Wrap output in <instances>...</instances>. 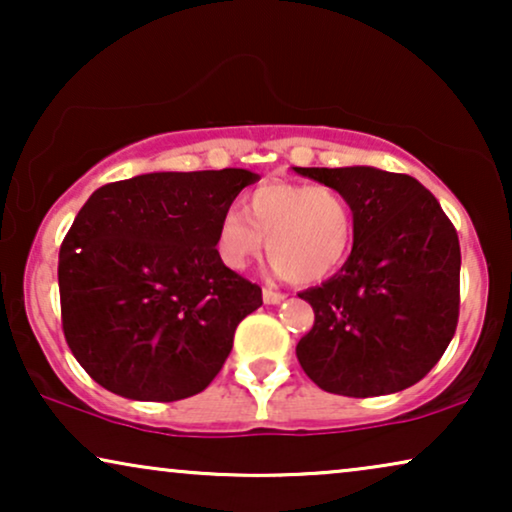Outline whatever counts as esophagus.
Instances as JSON below:
<instances>
[{
	"instance_id": "esophagus-1",
	"label": "esophagus",
	"mask_w": 512,
	"mask_h": 512,
	"mask_svg": "<svg viewBox=\"0 0 512 512\" xmlns=\"http://www.w3.org/2000/svg\"><path fill=\"white\" fill-rule=\"evenodd\" d=\"M286 296L282 291H277V289H272V286H265L263 289V303H268V305H277V303H282Z\"/></svg>"
}]
</instances>
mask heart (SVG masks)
<instances>
[{
    "instance_id": "heart-1",
    "label": "heart",
    "mask_w": 512,
    "mask_h": 512,
    "mask_svg": "<svg viewBox=\"0 0 512 512\" xmlns=\"http://www.w3.org/2000/svg\"><path fill=\"white\" fill-rule=\"evenodd\" d=\"M354 242V207L340 188L305 181H265L244 195L242 214L223 212L214 251L242 272L268 247L279 275L298 284L331 277Z\"/></svg>"
}]
</instances>
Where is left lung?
<instances>
[{"label": "left lung", "instance_id": "1", "mask_svg": "<svg viewBox=\"0 0 512 512\" xmlns=\"http://www.w3.org/2000/svg\"><path fill=\"white\" fill-rule=\"evenodd\" d=\"M354 207V247L338 275L298 293L314 326L296 354L324 391L368 398L417 384L459 321L461 251L440 202L408 174L300 167Z\"/></svg>", "mask_w": 512, "mask_h": 512}]
</instances>
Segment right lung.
Returning a JSON list of instances; mask_svg holds the SVG:
<instances>
[{"mask_svg":"<svg viewBox=\"0 0 512 512\" xmlns=\"http://www.w3.org/2000/svg\"><path fill=\"white\" fill-rule=\"evenodd\" d=\"M249 170L153 172L90 195L60 247L65 340L104 389L170 403L200 394L263 305L261 286L228 270L216 226Z\"/></svg>","mask_w":512,"mask_h":512,"instance_id":"obj_1","label":"right lung"}]
</instances>
